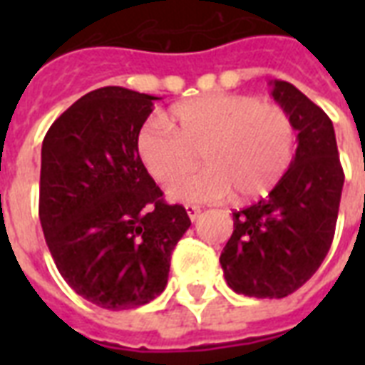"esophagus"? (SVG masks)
I'll use <instances>...</instances> for the list:
<instances>
[{"mask_svg": "<svg viewBox=\"0 0 365 365\" xmlns=\"http://www.w3.org/2000/svg\"><path fill=\"white\" fill-rule=\"evenodd\" d=\"M185 212H187L189 220H191V222H195V220H197V217H199V214H200V206L185 205Z\"/></svg>", "mask_w": 365, "mask_h": 365, "instance_id": "1", "label": "esophagus"}]
</instances>
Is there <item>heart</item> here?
<instances>
[{
  "label": "heart",
  "instance_id": "1",
  "mask_svg": "<svg viewBox=\"0 0 365 365\" xmlns=\"http://www.w3.org/2000/svg\"><path fill=\"white\" fill-rule=\"evenodd\" d=\"M295 126L282 106L250 94L214 93L174 106L165 121L138 134V153L155 180L172 182L205 160L206 168L172 183L183 202L263 197L288 170Z\"/></svg>",
  "mask_w": 365,
  "mask_h": 365
}]
</instances>
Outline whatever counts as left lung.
Wrapping results in <instances>:
<instances>
[{"label":"left lung","instance_id":"8db88e82","mask_svg":"<svg viewBox=\"0 0 365 365\" xmlns=\"http://www.w3.org/2000/svg\"><path fill=\"white\" fill-rule=\"evenodd\" d=\"M271 85L299 143L269 197L233 212V235L220 255L229 288L261 299L294 294L322 265L345 182L331 119L292 83Z\"/></svg>","mask_w":365,"mask_h":365}]
</instances>
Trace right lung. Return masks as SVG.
I'll list each match as a JSON object with an SVG mask.
<instances>
[{
  "label": "right lung",
  "mask_w": 365,
  "mask_h": 365,
  "mask_svg": "<svg viewBox=\"0 0 365 365\" xmlns=\"http://www.w3.org/2000/svg\"><path fill=\"white\" fill-rule=\"evenodd\" d=\"M155 96L104 87L71 104L45 134L39 220L70 288L110 311L163 294L172 252L191 225L168 205L138 153Z\"/></svg>",
  "instance_id": "1"
}]
</instances>
